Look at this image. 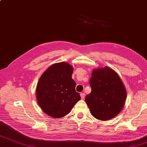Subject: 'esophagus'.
I'll list each match as a JSON object with an SVG mask.
<instances>
[{"label":"esophagus","mask_w":147,"mask_h":147,"mask_svg":"<svg viewBox=\"0 0 147 147\" xmlns=\"http://www.w3.org/2000/svg\"><path fill=\"white\" fill-rule=\"evenodd\" d=\"M80 96H81V98L82 100H84V98H85V93H80Z\"/></svg>","instance_id":"1"}]
</instances>
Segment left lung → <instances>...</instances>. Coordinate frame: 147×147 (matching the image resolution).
I'll return each mask as SVG.
<instances>
[{"mask_svg":"<svg viewBox=\"0 0 147 147\" xmlns=\"http://www.w3.org/2000/svg\"><path fill=\"white\" fill-rule=\"evenodd\" d=\"M89 83L92 90L85 97V102L92 115L107 121L119 114L127 99V90L118 74L109 67L94 69Z\"/></svg>","mask_w":147,"mask_h":147,"instance_id":"1","label":"left lung"}]
</instances>
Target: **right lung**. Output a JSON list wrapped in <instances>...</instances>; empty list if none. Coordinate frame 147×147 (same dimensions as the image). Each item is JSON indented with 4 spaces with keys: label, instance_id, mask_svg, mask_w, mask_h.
Here are the masks:
<instances>
[{
    "label": "right lung",
    "instance_id": "right-lung-1",
    "mask_svg": "<svg viewBox=\"0 0 147 147\" xmlns=\"http://www.w3.org/2000/svg\"><path fill=\"white\" fill-rule=\"evenodd\" d=\"M73 73V66L68 63H54L44 72L37 83V102L42 110L53 118L66 116L80 100L75 90Z\"/></svg>",
    "mask_w": 147,
    "mask_h": 147
}]
</instances>
